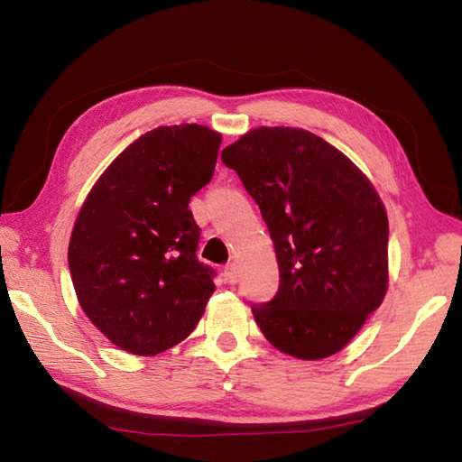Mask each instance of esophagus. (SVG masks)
I'll return each instance as SVG.
<instances>
[{
	"label": "esophagus",
	"instance_id": "esophagus-1",
	"mask_svg": "<svg viewBox=\"0 0 462 462\" xmlns=\"http://www.w3.org/2000/svg\"><path fill=\"white\" fill-rule=\"evenodd\" d=\"M238 278H240V272L236 263H228V266L224 268V280L228 283H236Z\"/></svg>",
	"mask_w": 462,
	"mask_h": 462
}]
</instances>
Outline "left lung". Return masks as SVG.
Masks as SVG:
<instances>
[{"label":"left lung","mask_w":462,"mask_h":462,"mask_svg":"<svg viewBox=\"0 0 462 462\" xmlns=\"http://www.w3.org/2000/svg\"><path fill=\"white\" fill-rule=\"evenodd\" d=\"M260 206L280 286L252 303L273 347L298 359L337 353L387 291L389 222L375 189L313 133L260 126L222 151Z\"/></svg>","instance_id":"left-lung-1"}]
</instances>
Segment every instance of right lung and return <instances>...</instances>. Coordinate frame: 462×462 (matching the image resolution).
I'll list each match as a JSON object with an SVG mask.
<instances>
[{
  "label": "right lung",
  "mask_w": 462,
  "mask_h": 462,
  "mask_svg": "<svg viewBox=\"0 0 462 462\" xmlns=\"http://www.w3.org/2000/svg\"><path fill=\"white\" fill-rule=\"evenodd\" d=\"M222 136L159 126L116 156L77 216L69 242L77 298L116 347L156 356L192 333L216 270L196 258L190 196L210 182Z\"/></svg>",
  "instance_id": "add662e5"
}]
</instances>
